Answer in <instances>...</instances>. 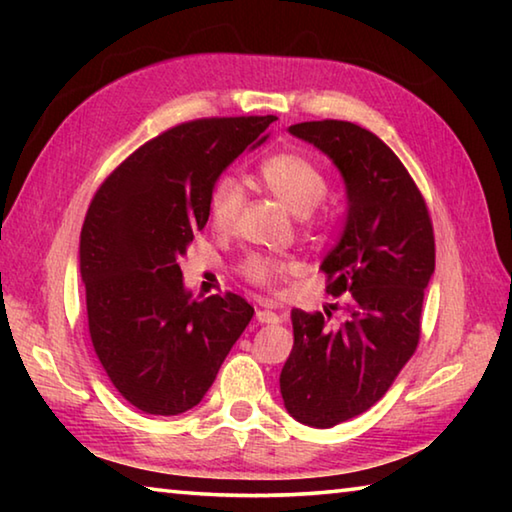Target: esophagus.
Masks as SVG:
<instances>
[{
	"label": "esophagus",
	"instance_id": "obj_1",
	"mask_svg": "<svg viewBox=\"0 0 512 512\" xmlns=\"http://www.w3.org/2000/svg\"><path fill=\"white\" fill-rule=\"evenodd\" d=\"M257 323H262V325H277V323H282V318L277 316L275 311L259 309V311H257Z\"/></svg>",
	"mask_w": 512,
	"mask_h": 512
}]
</instances>
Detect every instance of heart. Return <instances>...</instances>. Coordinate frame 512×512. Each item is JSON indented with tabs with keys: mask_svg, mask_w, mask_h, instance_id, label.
<instances>
[{
	"mask_svg": "<svg viewBox=\"0 0 512 512\" xmlns=\"http://www.w3.org/2000/svg\"><path fill=\"white\" fill-rule=\"evenodd\" d=\"M259 178L277 201H280L293 216H309L323 203L327 194V180L314 162L298 153H277L266 158L259 167ZM241 205H244V192L235 178L223 176L216 180L210 194V223L214 230L228 232L235 228ZM287 271V266L266 257H248L241 266L246 280L255 284H271L277 275Z\"/></svg>",
	"mask_w": 512,
	"mask_h": 512,
	"instance_id": "obj_1",
	"label": "heart"
}]
</instances>
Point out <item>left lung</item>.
Wrapping results in <instances>:
<instances>
[{"mask_svg":"<svg viewBox=\"0 0 512 512\" xmlns=\"http://www.w3.org/2000/svg\"><path fill=\"white\" fill-rule=\"evenodd\" d=\"M289 133L332 160L348 198L341 239L320 264L327 293H350L348 318L329 327L320 311L293 309V350L280 375L291 418L329 429L379 402L413 357L436 248L422 194L375 133L336 119Z\"/></svg>","mask_w":512,"mask_h":512,"instance_id":"left-lung-1","label":"left lung"}]
</instances>
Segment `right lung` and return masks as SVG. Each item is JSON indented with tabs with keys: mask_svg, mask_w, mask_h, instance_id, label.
Returning <instances> with one entry per match:
<instances>
[{
	"mask_svg": "<svg viewBox=\"0 0 512 512\" xmlns=\"http://www.w3.org/2000/svg\"><path fill=\"white\" fill-rule=\"evenodd\" d=\"M275 119L180 124L140 146L92 198L79 246L90 336L135 409H194L255 314L237 293L192 298L178 259L210 219L216 180L266 142Z\"/></svg>",
	"mask_w": 512,
	"mask_h": 512,
	"instance_id": "1",
	"label": "right lung"
}]
</instances>
